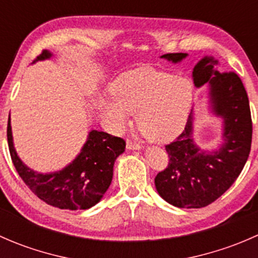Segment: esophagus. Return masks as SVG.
<instances>
[{
    "instance_id": "34e87169",
    "label": "esophagus",
    "mask_w": 258,
    "mask_h": 258,
    "mask_svg": "<svg viewBox=\"0 0 258 258\" xmlns=\"http://www.w3.org/2000/svg\"><path fill=\"white\" fill-rule=\"evenodd\" d=\"M126 147L127 150H131V151H136V150H141L142 146L137 142L132 141V140H127L126 141Z\"/></svg>"
}]
</instances>
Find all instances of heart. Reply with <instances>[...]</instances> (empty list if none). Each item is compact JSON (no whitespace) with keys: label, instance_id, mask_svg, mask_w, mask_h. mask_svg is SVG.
Masks as SVG:
<instances>
[{"label":"heart","instance_id":"1","mask_svg":"<svg viewBox=\"0 0 258 258\" xmlns=\"http://www.w3.org/2000/svg\"><path fill=\"white\" fill-rule=\"evenodd\" d=\"M110 90L112 98L98 101L102 118L122 131L128 124L130 113H136L140 131L157 142L168 141L182 131L194 100V86L188 80L150 69L123 72Z\"/></svg>","mask_w":258,"mask_h":258}]
</instances>
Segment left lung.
Here are the masks:
<instances>
[{
    "label": "left lung",
    "mask_w": 258,
    "mask_h": 258,
    "mask_svg": "<svg viewBox=\"0 0 258 258\" xmlns=\"http://www.w3.org/2000/svg\"><path fill=\"white\" fill-rule=\"evenodd\" d=\"M187 56L166 53L161 58L178 63ZM217 64L212 56L202 57L192 80L197 88L209 85V110L222 119V142L211 151L197 146L191 110L183 132L166 146L168 166L155 178L158 195L179 209H201L222 196L240 176L251 151V111L243 83L235 72L218 71Z\"/></svg>",
    "instance_id": "8db88e82"
}]
</instances>
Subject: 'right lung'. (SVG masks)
Listing matches in <instances>:
<instances>
[{"instance_id":"1","label":"right lung","mask_w":258,"mask_h":258,"mask_svg":"<svg viewBox=\"0 0 258 258\" xmlns=\"http://www.w3.org/2000/svg\"><path fill=\"white\" fill-rule=\"evenodd\" d=\"M53 56L45 49L33 63ZM7 141L12 162L31 191L47 205L61 210H88L101 201L110 187L116 158L124 152L126 142L106 132L91 130L79 155L56 172L41 173L26 166L17 155L12 136L11 118Z\"/></svg>"}]
</instances>
